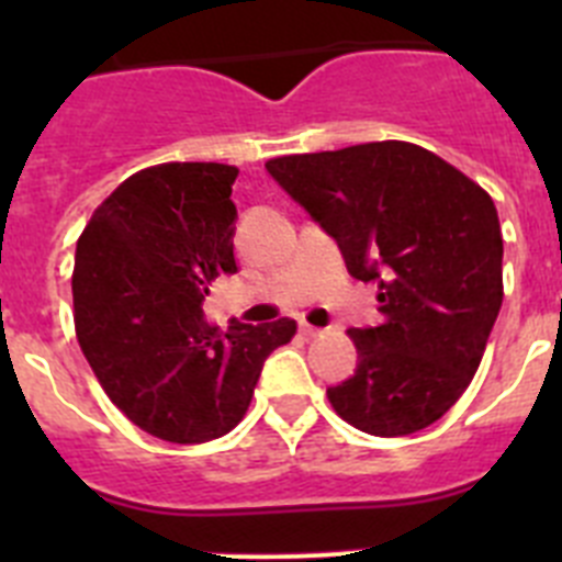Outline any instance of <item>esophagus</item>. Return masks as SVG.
Returning a JSON list of instances; mask_svg holds the SVG:
<instances>
[{
	"label": "esophagus",
	"instance_id": "obj_1",
	"mask_svg": "<svg viewBox=\"0 0 562 562\" xmlns=\"http://www.w3.org/2000/svg\"><path fill=\"white\" fill-rule=\"evenodd\" d=\"M301 335H304V337H317V335H321V329H317V326H312V324H301Z\"/></svg>",
	"mask_w": 562,
	"mask_h": 562
}]
</instances>
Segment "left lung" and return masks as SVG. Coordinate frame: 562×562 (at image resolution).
Returning <instances> with one entry per match:
<instances>
[{
	"instance_id": "8db88e82",
	"label": "left lung",
	"mask_w": 562,
	"mask_h": 562,
	"mask_svg": "<svg viewBox=\"0 0 562 562\" xmlns=\"http://www.w3.org/2000/svg\"><path fill=\"white\" fill-rule=\"evenodd\" d=\"M267 171L340 245L357 281H376L382 324L349 329L357 371L326 391L340 419L408 436L473 382L504 301V238L490 193L405 140L290 154Z\"/></svg>"
}]
</instances>
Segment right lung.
Segmentation results:
<instances>
[{
  "label": "right lung",
  "mask_w": 562,
  "mask_h": 562,
  "mask_svg": "<svg viewBox=\"0 0 562 562\" xmlns=\"http://www.w3.org/2000/svg\"><path fill=\"white\" fill-rule=\"evenodd\" d=\"M236 166L160 162L132 173L83 227L72 270L76 335L128 422L173 445H202L245 419L261 366L295 337L267 326H207L211 281L236 272Z\"/></svg>",
  "instance_id": "add662e5"
}]
</instances>
